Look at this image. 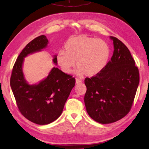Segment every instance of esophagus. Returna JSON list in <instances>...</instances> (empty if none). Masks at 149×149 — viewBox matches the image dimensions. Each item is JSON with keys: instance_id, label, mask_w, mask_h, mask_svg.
Listing matches in <instances>:
<instances>
[{"instance_id": "1", "label": "esophagus", "mask_w": 149, "mask_h": 149, "mask_svg": "<svg viewBox=\"0 0 149 149\" xmlns=\"http://www.w3.org/2000/svg\"><path fill=\"white\" fill-rule=\"evenodd\" d=\"M82 81L79 79H76V84H82Z\"/></svg>"}]
</instances>
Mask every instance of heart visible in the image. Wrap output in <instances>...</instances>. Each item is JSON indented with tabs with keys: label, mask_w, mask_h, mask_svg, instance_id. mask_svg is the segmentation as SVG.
I'll return each mask as SVG.
<instances>
[{
	"label": "heart",
	"mask_w": 149,
	"mask_h": 149,
	"mask_svg": "<svg viewBox=\"0 0 149 149\" xmlns=\"http://www.w3.org/2000/svg\"><path fill=\"white\" fill-rule=\"evenodd\" d=\"M64 47L65 52H58L56 61L67 74L72 72L76 62L79 67L76 70L78 76L98 75L106 67L111 56L109 46L105 41L86 36L70 38Z\"/></svg>",
	"instance_id": "heart-1"
}]
</instances>
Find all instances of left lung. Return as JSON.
I'll return each instance as SVG.
<instances>
[{
  "label": "left lung",
  "mask_w": 149,
  "mask_h": 149,
  "mask_svg": "<svg viewBox=\"0 0 149 149\" xmlns=\"http://www.w3.org/2000/svg\"><path fill=\"white\" fill-rule=\"evenodd\" d=\"M113 41L112 56L98 75L86 77L84 102L86 112L102 124L116 122L130 111L139 82V74L128 48L118 38Z\"/></svg>",
  "instance_id": "1"
}]
</instances>
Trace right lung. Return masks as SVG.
Segmentation results:
<instances>
[{
  "label": "right lung",
  "instance_id": "right-lung-1",
  "mask_svg": "<svg viewBox=\"0 0 149 149\" xmlns=\"http://www.w3.org/2000/svg\"><path fill=\"white\" fill-rule=\"evenodd\" d=\"M45 36H39L23 49L17 58L10 79V85L17 107L22 114L34 123L45 125L56 120L63 112L65 103L75 85V79L57 67L38 84L31 85L24 77L23 65L24 58L47 47ZM56 55L53 63L57 65Z\"/></svg>",
  "mask_w": 149,
  "mask_h": 149
}]
</instances>
